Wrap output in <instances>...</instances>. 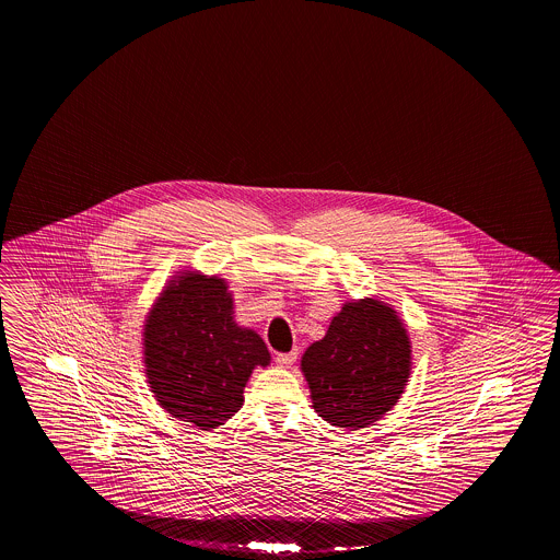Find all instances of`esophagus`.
Returning <instances> with one entry per match:
<instances>
[{"label": "esophagus", "mask_w": 560, "mask_h": 560, "mask_svg": "<svg viewBox=\"0 0 560 560\" xmlns=\"http://www.w3.org/2000/svg\"><path fill=\"white\" fill-rule=\"evenodd\" d=\"M294 360H296V350L289 353H276V364L278 366H291Z\"/></svg>", "instance_id": "1"}]
</instances>
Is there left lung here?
<instances>
[{
	"label": "left lung",
	"mask_w": 560,
	"mask_h": 560,
	"mask_svg": "<svg viewBox=\"0 0 560 560\" xmlns=\"http://www.w3.org/2000/svg\"><path fill=\"white\" fill-rule=\"evenodd\" d=\"M314 409L330 425L358 430L389 411L411 373V341L396 312L377 299L352 301L324 339L303 353Z\"/></svg>",
	"instance_id": "8db88e82"
}]
</instances>
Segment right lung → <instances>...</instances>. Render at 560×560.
<instances>
[{
    "mask_svg": "<svg viewBox=\"0 0 560 560\" xmlns=\"http://www.w3.org/2000/svg\"><path fill=\"white\" fill-rule=\"evenodd\" d=\"M232 314L225 280L189 271L164 289L145 320L149 387L162 409L200 430L232 419L253 369L269 364L264 339Z\"/></svg>",
    "mask_w": 560,
    "mask_h": 560,
    "instance_id": "right-lung-1",
    "label": "right lung"
}]
</instances>
